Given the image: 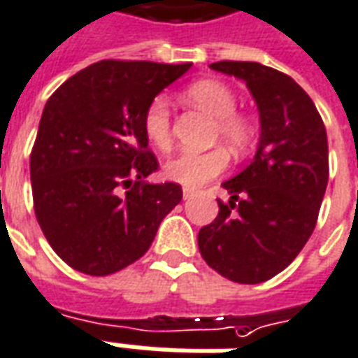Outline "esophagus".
I'll list each match as a JSON object with an SVG mask.
<instances>
[{
  "instance_id": "1",
  "label": "esophagus",
  "mask_w": 358,
  "mask_h": 358,
  "mask_svg": "<svg viewBox=\"0 0 358 358\" xmlns=\"http://www.w3.org/2000/svg\"><path fill=\"white\" fill-rule=\"evenodd\" d=\"M192 194H194V190L189 189V187H185V189H182V198H185V200H189Z\"/></svg>"
}]
</instances>
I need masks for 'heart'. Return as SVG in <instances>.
<instances>
[{
  "instance_id": "1",
  "label": "heart",
  "mask_w": 358,
  "mask_h": 358,
  "mask_svg": "<svg viewBox=\"0 0 358 358\" xmlns=\"http://www.w3.org/2000/svg\"><path fill=\"white\" fill-rule=\"evenodd\" d=\"M185 96L200 110L215 118L213 139L223 141L234 154H246L252 148L257 137V127L250 116L236 112L238 101L229 85L217 80H198L187 87ZM143 129L150 145L156 148L168 150L171 147L173 125L168 96L158 95L148 103L147 110L143 114ZM227 168L229 152L223 147H217L208 152L177 154L164 164V173L171 181L194 189L221 176Z\"/></svg>"
}]
</instances>
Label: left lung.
Here are the masks:
<instances>
[{
    "instance_id": "obj_1",
    "label": "left lung",
    "mask_w": 358,
    "mask_h": 358,
    "mask_svg": "<svg viewBox=\"0 0 358 358\" xmlns=\"http://www.w3.org/2000/svg\"><path fill=\"white\" fill-rule=\"evenodd\" d=\"M210 69L244 80L262 120L254 162L223 182L213 223L198 250L219 275L259 284L288 267L315 231L328 185V139L317 106L288 74L259 62L219 61Z\"/></svg>"
}]
</instances>
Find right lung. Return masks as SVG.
<instances>
[{
    "label": "right lung",
    "instance_id": "right-lung-1",
    "mask_svg": "<svg viewBox=\"0 0 358 358\" xmlns=\"http://www.w3.org/2000/svg\"><path fill=\"white\" fill-rule=\"evenodd\" d=\"M190 66L106 59L49 96L30 154L34 211L55 254L76 271L106 276L135 263L181 202L177 182L145 181L160 164L143 114Z\"/></svg>",
    "mask_w": 358,
    "mask_h": 358
}]
</instances>
